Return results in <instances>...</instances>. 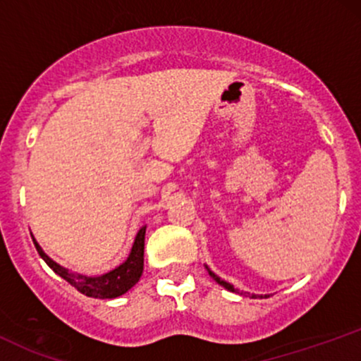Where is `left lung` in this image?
<instances>
[{"mask_svg":"<svg viewBox=\"0 0 361 361\" xmlns=\"http://www.w3.org/2000/svg\"><path fill=\"white\" fill-rule=\"evenodd\" d=\"M207 271H209V275H210V276H212V279H214L215 281H217V283H219V285H222V287H224V288L231 290V292H238V293H239V290H238V288H234V287H233V285H231V283H227V281H224L222 279H219V276H217V275H215V273H214V271H210V268H207ZM241 293H243V292H241ZM252 297H255V299H256V295H252Z\"/></svg>","mask_w":361,"mask_h":361,"instance_id":"8db88e82","label":"left lung"}]
</instances>
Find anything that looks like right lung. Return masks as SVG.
Segmentation results:
<instances>
[{"label": "right lung", "mask_w": 361, "mask_h": 361, "mask_svg": "<svg viewBox=\"0 0 361 361\" xmlns=\"http://www.w3.org/2000/svg\"><path fill=\"white\" fill-rule=\"evenodd\" d=\"M144 238H146V226L140 227V231L135 235V241L132 244V250L128 252V258L123 261L120 267L115 268L105 275L100 276H86L80 273L69 271L68 268L61 267L56 261L49 258L39 246V243L34 239V244L39 251L40 258H42L49 267L52 268L61 279H64L68 283H71L74 288L80 290L81 293L94 299H115V297L123 295L128 292L135 283H137L140 275L144 270Z\"/></svg>", "instance_id": "right-lung-1"}]
</instances>
